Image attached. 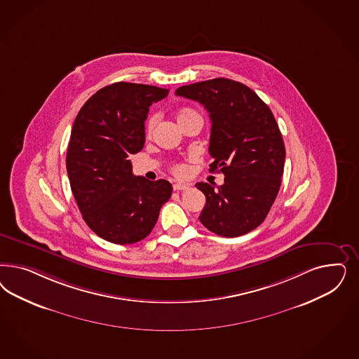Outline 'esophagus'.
<instances>
[{"mask_svg":"<svg viewBox=\"0 0 359 359\" xmlns=\"http://www.w3.org/2000/svg\"><path fill=\"white\" fill-rule=\"evenodd\" d=\"M173 189L175 191H184V190L189 189V185H185V184H174Z\"/></svg>","mask_w":359,"mask_h":359,"instance_id":"obj_1","label":"esophagus"}]
</instances>
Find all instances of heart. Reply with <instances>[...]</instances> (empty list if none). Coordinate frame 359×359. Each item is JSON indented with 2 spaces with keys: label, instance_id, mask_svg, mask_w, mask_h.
Masks as SVG:
<instances>
[{
  "label": "heart",
  "instance_id": "heart-1",
  "mask_svg": "<svg viewBox=\"0 0 359 359\" xmlns=\"http://www.w3.org/2000/svg\"><path fill=\"white\" fill-rule=\"evenodd\" d=\"M193 117H201V116L198 115L196 111L185 108V109L180 111V114H178V121H180V123H184L186 120L193 118ZM157 121H158V115H157V114L149 116V118L147 120V124H145V135H147V136H151V133H153L154 128L157 126ZM173 173L177 174V175H184V174L186 173L185 166H184L182 163L174 165Z\"/></svg>",
  "mask_w": 359,
  "mask_h": 359
}]
</instances>
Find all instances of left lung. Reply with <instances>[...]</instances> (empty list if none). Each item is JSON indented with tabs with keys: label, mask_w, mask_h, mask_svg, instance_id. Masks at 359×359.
I'll return each mask as SVG.
<instances>
[{
	"label": "left lung",
	"mask_w": 359,
	"mask_h": 359,
	"mask_svg": "<svg viewBox=\"0 0 359 359\" xmlns=\"http://www.w3.org/2000/svg\"><path fill=\"white\" fill-rule=\"evenodd\" d=\"M210 114V172L224 174L219 187L199 182L206 197L201 223L224 238L252 231L266 219L278 197L285 147L269 107L241 81L226 78L177 88Z\"/></svg>",
	"instance_id": "8db88e82"
}]
</instances>
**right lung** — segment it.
I'll list each match as a JSON object with an SVG mask.
<instances>
[{"label":"right lung","instance_id":"right-lung-1","mask_svg":"<svg viewBox=\"0 0 359 359\" xmlns=\"http://www.w3.org/2000/svg\"><path fill=\"white\" fill-rule=\"evenodd\" d=\"M169 90L117 81L93 93L76 116L66 156L69 185L81 217L115 244L142 241L156 226L173 187L132 173L128 157L145 142V120Z\"/></svg>","mask_w":359,"mask_h":359}]
</instances>
